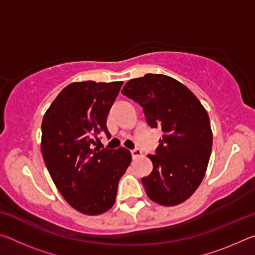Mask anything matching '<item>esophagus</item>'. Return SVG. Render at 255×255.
<instances>
[{"label":"esophagus","mask_w":255,"mask_h":255,"mask_svg":"<svg viewBox=\"0 0 255 255\" xmlns=\"http://www.w3.org/2000/svg\"><path fill=\"white\" fill-rule=\"evenodd\" d=\"M130 153H131L132 158H137V157H139V156H141V155H143V153H141V150L138 149V148L132 149Z\"/></svg>","instance_id":"esophagus-1"}]
</instances>
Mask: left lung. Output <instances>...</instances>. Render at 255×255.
I'll return each mask as SVG.
<instances>
[{
    "label": "left lung",
    "instance_id": "1",
    "mask_svg": "<svg viewBox=\"0 0 255 255\" xmlns=\"http://www.w3.org/2000/svg\"><path fill=\"white\" fill-rule=\"evenodd\" d=\"M143 108L150 128L163 131L153 171L141 179L146 195L163 206H175L193 195L208 166L213 131L204 106L187 86L163 74L128 81L122 91Z\"/></svg>",
    "mask_w": 255,
    "mask_h": 255
}]
</instances>
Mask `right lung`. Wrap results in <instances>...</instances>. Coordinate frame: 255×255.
Listing matches in <instances>:
<instances>
[{"instance_id":"1","label":"right lung","mask_w":255,"mask_h":255,"mask_svg":"<svg viewBox=\"0 0 255 255\" xmlns=\"http://www.w3.org/2000/svg\"><path fill=\"white\" fill-rule=\"evenodd\" d=\"M123 82H74L62 90L41 124V153L56 188L73 208L100 215L114 206L119 180L131 162L128 149L91 148L111 135L108 114Z\"/></svg>"}]
</instances>
